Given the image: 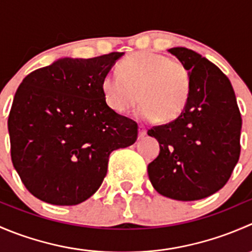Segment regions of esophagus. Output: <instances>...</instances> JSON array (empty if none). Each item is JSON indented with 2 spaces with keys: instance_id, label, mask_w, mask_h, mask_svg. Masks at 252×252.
Returning a JSON list of instances; mask_svg holds the SVG:
<instances>
[{
  "instance_id": "34e87169",
  "label": "esophagus",
  "mask_w": 252,
  "mask_h": 252,
  "mask_svg": "<svg viewBox=\"0 0 252 252\" xmlns=\"http://www.w3.org/2000/svg\"><path fill=\"white\" fill-rule=\"evenodd\" d=\"M145 135H146V129L140 126V129H139V139H144Z\"/></svg>"
}]
</instances>
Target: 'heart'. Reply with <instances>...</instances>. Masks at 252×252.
<instances>
[{
	"label": "heart",
	"instance_id": "heart-1",
	"mask_svg": "<svg viewBox=\"0 0 252 252\" xmlns=\"http://www.w3.org/2000/svg\"><path fill=\"white\" fill-rule=\"evenodd\" d=\"M101 89L108 107L117 113H126L140 100L139 117L167 123L187 106L190 73L179 61L144 51L122 61L118 73L106 74Z\"/></svg>",
	"mask_w": 252,
	"mask_h": 252
}]
</instances>
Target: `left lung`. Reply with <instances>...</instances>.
Segmentation results:
<instances>
[{
  "label": "left lung",
  "instance_id": "left-lung-1",
  "mask_svg": "<svg viewBox=\"0 0 252 252\" xmlns=\"http://www.w3.org/2000/svg\"><path fill=\"white\" fill-rule=\"evenodd\" d=\"M190 73V95L174 121L152 126L159 154L147 166L157 192L179 201L205 199L229 180L240 156L241 116L229 79L195 51L169 48Z\"/></svg>",
  "mask_w": 252,
  "mask_h": 252
}]
</instances>
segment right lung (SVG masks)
<instances>
[{
    "instance_id": "obj_1",
    "label": "right lung",
    "mask_w": 252,
    "mask_h": 252,
    "mask_svg": "<svg viewBox=\"0 0 252 252\" xmlns=\"http://www.w3.org/2000/svg\"><path fill=\"white\" fill-rule=\"evenodd\" d=\"M123 52L61 58L23 79L8 117L11 157L23 184L47 204L73 206L97 191L112 151L138 124L111 110L101 83Z\"/></svg>"
}]
</instances>
